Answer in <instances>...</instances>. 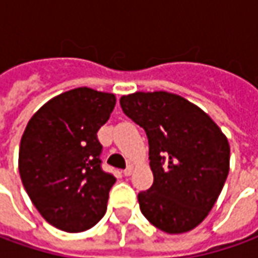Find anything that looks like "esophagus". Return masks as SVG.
I'll list each match as a JSON object with an SVG mask.
<instances>
[{
  "instance_id": "esophagus-1",
  "label": "esophagus",
  "mask_w": 258,
  "mask_h": 258,
  "mask_svg": "<svg viewBox=\"0 0 258 258\" xmlns=\"http://www.w3.org/2000/svg\"><path fill=\"white\" fill-rule=\"evenodd\" d=\"M122 173H124V175H125V176H130V175H131V173H133V166H131V165L127 166V168H125V169H124V171H122Z\"/></svg>"
}]
</instances>
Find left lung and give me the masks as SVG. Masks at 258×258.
<instances>
[{"label":"left lung","mask_w":258,"mask_h":258,"mask_svg":"<svg viewBox=\"0 0 258 258\" xmlns=\"http://www.w3.org/2000/svg\"><path fill=\"white\" fill-rule=\"evenodd\" d=\"M120 104L145 130L150 144L154 183L138 194L143 215L169 234L195 229L227 178V137L202 108L173 93L136 92L121 96Z\"/></svg>","instance_id":"1"}]
</instances>
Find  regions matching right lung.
I'll list each match as a JSON object with an SVG mask.
<instances>
[{"mask_svg":"<svg viewBox=\"0 0 258 258\" xmlns=\"http://www.w3.org/2000/svg\"><path fill=\"white\" fill-rule=\"evenodd\" d=\"M114 106L113 93L78 87L49 100L26 124L19 145L21 180L56 229L85 232L106 213L115 178L100 166L97 131Z\"/></svg>","mask_w":258,"mask_h":258,"instance_id":"1","label":"right lung"}]
</instances>
